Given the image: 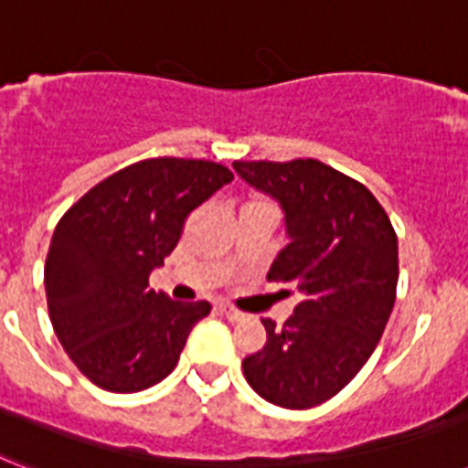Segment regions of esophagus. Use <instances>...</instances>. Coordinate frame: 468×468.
<instances>
[{
  "instance_id": "esophagus-1",
  "label": "esophagus",
  "mask_w": 468,
  "mask_h": 468,
  "mask_svg": "<svg viewBox=\"0 0 468 468\" xmlns=\"http://www.w3.org/2000/svg\"><path fill=\"white\" fill-rule=\"evenodd\" d=\"M218 310H221V313L226 314V320H230V322H242L247 317L245 313H240L238 307L228 305V303H221V305H218Z\"/></svg>"
}]
</instances>
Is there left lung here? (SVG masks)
Segmentation results:
<instances>
[{
  "instance_id": "8db88e82",
  "label": "left lung",
  "mask_w": 468,
  "mask_h": 468,
  "mask_svg": "<svg viewBox=\"0 0 468 468\" xmlns=\"http://www.w3.org/2000/svg\"><path fill=\"white\" fill-rule=\"evenodd\" d=\"M233 168L279 201L288 245L267 279L303 295L283 326L261 320L267 344L242 372L269 404L313 409L339 394L379 344L397 298V233L366 185L314 158Z\"/></svg>"
}]
</instances>
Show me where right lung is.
I'll use <instances>...</instances> for the list:
<instances>
[{
  "instance_id": "1",
  "label": "right lung",
  "mask_w": 468,
  "mask_h": 468,
  "mask_svg": "<svg viewBox=\"0 0 468 468\" xmlns=\"http://www.w3.org/2000/svg\"><path fill=\"white\" fill-rule=\"evenodd\" d=\"M230 180L221 163L148 158L110 175L57 223L45 261L49 320L93 385L142 392L175 370L211 305L175 303L148 288V276L187 216Z\"/></svg>"
}]
</instances>
